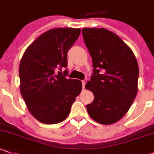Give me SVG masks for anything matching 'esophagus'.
I'll list each match as a JSON object with an SVG mask.
<instances>
[{"mask_svg": "<svg viewBox=\"0 0 154 154\" xmlns=\"http://www.w3.org/2000/svg\"><path fill=\"white\" fill-rule=\"evenodd\" d=\"M85 85H86V81H82V88H83V89H84Z\"/></svg>", "mask_w": 154, "mask_h": 154, "instance_id": "1", "label": "esophagus"}]
</instances>
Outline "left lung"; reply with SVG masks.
Listing matches in <instances>:
<instances>
[{
    "instance_id": "obj_1",
    "label": "left lung",
    "mask_w": 154,
    "mask_h": 154,
    "mask_svg": "<svg viewBox=\"0 0 154 154\" xmlns=\"http://www.w3.org/2000/svg\"><path fill=\"white\" fill-rule=\"evenodd\" d=\"M82 34L94 68L86 84L94 95L87 111L96 122L112 124L126 114L137 94V60L131 49L109 30L85 28Z\"/></svg>"
}]
</instances>
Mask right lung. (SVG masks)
Returning a JSON list of instances; mask_svg holds the SVG:
<instances>
[{
  "mask_svg": "<svg viewBox=\"0 0 154 154\" xmlns=\"http://www.w3.org/2000/svg\"><path fill=\"white\" fill-rule=\"evenodd\" d=\"M80 33V28L51 29L23 55L19 66L20 94L30 113L40 122L54 124L65 120L82 90L81 81L66 79V70L60 72L67 68V53Z\"/></svg>",
  "mask_w": 154,
  "mask_h": 154,
  "instance_id": "right-lung-1",
  "label": "right lung"
}]
</instances>
